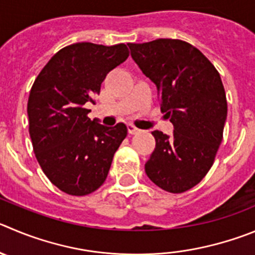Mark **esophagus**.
<instances>
[{
    "label": "esophagus",
    "mask_w": 255,
    "mask_h": 255,
    "mask_svg": "<svg viewBox=\"0 0 255 255\" xmlns=\"http://www.w3.org/2000/svg\"><path fill=\"white\" fill-rule=\"evenodd\" d=\"M127 128H128V133H129V134H137V133L141 132V129H138V128L134 127V126H132V125H128Z\"/></svg>",
    "instance_id": "esophagus-1"
}]
</instances>
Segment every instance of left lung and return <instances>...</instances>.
<instances>
[{
    "mask_svg": "<svg viewBox=\"0 0 255 255\" xmlns=\"http://www.w3.org/2000/svg\"><path fill=\"white\" fill-rule=\"evenodd\" d=\"M128 46L160 90L161 112L175 127L172 137L152 132L156 147L144 170L158 187L181 194L205 177L223 141L228 103L220 74L203 52L182 40Z\"/></svg>",
    "mask_w": 255,
    "mask_h": 255,
    "instance_id": "obj_1",
    "label": "left lung"
}]
</instances>
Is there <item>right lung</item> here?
<instances>
[{
	"instance_id": "1",
	"label": "right lung",
	"mask_w": 255,
	"mask_h": 255,
	"mask_svg": "<svg viewBox=\"0 0 255 255\" xmlns=\"http://www.w3.org/2000/svg\"><path fill=\"white\" fill-rule=\"evenodd\" d=\"M129 56L125 44L77 42L59 50L42 68L27 102L28 132L46 177L71 196L103 185L113 156L127 135L118 123L104 127L88 118L107 74Z\"/></svg>"
}]
</instances>
